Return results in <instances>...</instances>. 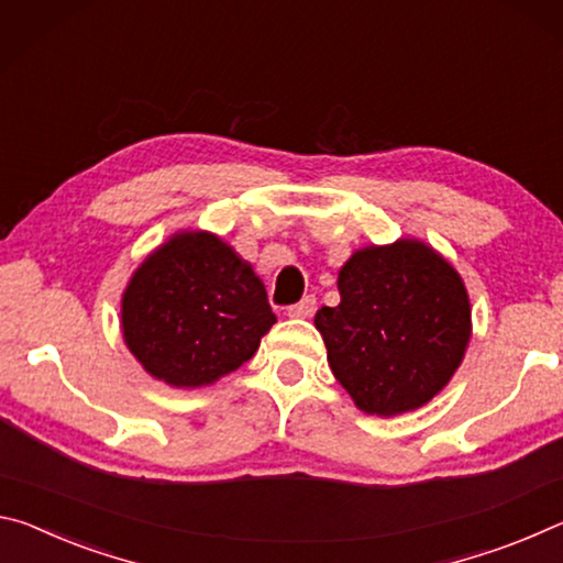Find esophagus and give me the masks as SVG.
Wrapping results in <instances>:
<instances>
[{
	"label": "esophagus",
	"instance_id": "34e87169",
	"mask_svg": "<svg viewBox=\"0 0 563 563\" xmlns=\"http://www.w3.org/2000/svg\"><path fill=\"white\" fill-rule=\"evenodd\" d=\"M314 309H317V299H314V297H303L301 301L291 303V307H289V317H294V319H307V317L314 314Z\"/></svg>",
	"mask_w": 563,
	"mask_h": 563
}]
</instances>
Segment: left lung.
Listing matches in <instances>:
<instances>
[{"label":"left lung","instance_id":"1","mask_svg":"<svg viewBox=\"0 0 563 563\" xmlns=\"http://www.w3.org/2000/svg\"><path fill=\"white\" fill-rule=\"evenodd\" d=\"M339 294L314 324L358 409L394 417L444 389L464 358L472 309L434 249L409 239L362 249L339 272Z\"/></svg>","mask_w":563,"mask_h":563}]
</instances>
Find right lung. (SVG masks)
<instances>
[{"instance_id": "add662e5", "label": "right lung", "mask_w": 563, "mask_h": 563, "mask_svg": "<svg viewBox=\"0 0 563 563\" xmlns=\"http://www.w3.org/2000/svg\"><path fill=\"white\" fill-rule=\"evenodd\" d=\"M276 321L260 276L221 239L189 232L156 249L122 301L126 346L172 386L217 382L254 356Z\"/></svg>"}]
</instances>
